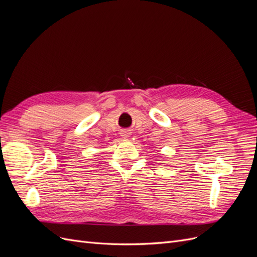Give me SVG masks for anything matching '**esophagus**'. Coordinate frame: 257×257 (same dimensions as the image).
Returning <instances> with one entry per match:
<instances>
[{
    "mask_svg": "<svg viewBox=\"0 0 257 257\" xmlns=\"http://www.w3.org/2000/svg\"><path fill=\"white\" fill-rule=\"evenodd\" d=\"M121 135H122L123 137H128L130 133H128V132H126V131H124V132H122V133H121Z\"/></svg>",
    "mask_w": 257,
    "mask_h": 257,
    "instance_id": "34e87169",
    "label": "esophagus"
}]
</instances>
